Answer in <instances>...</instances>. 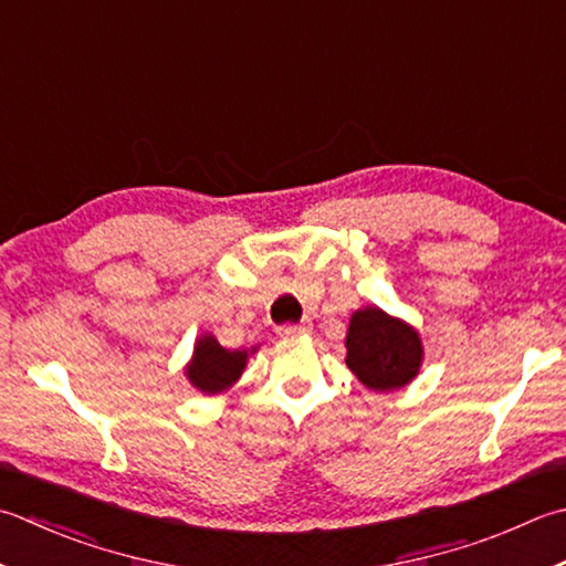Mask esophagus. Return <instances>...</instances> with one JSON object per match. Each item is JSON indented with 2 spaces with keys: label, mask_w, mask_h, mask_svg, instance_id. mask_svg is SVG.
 <instances>
[{
  "label": "esophagus",
  "mask_w": 566,
  "mask_h": 566,
  "mask_svg": "<svg viewBox=\"0 0 566 566\" xmlns=\"http://www.w3.org/2000/svg\"><path fill=\"white\" fill-rule=\"evenodd\" d=\"M276 334L282 338H296V336H304V334H312V324H286L276 328Z\"/></svg>",
  "instance_id": "esophagus-1"
}]
</instances>
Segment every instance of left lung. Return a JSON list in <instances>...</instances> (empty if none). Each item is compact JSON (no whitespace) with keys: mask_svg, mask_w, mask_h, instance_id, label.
I'll return each instance as SVG.
<instances>
[{"mask_svg":"<svg viewBox=\"0 0 566 566\" xmlns=\"http://www.w3.org/2000/svg\"><path fill=\"white\" fill-rule=\"evenodd\" d=\"M424 360L419 331L380 306L353 312L346 334V365L373 392L402 390L412 382Z\"/></svg>","mask_w":566,"mask_h":566,"instance_id":"1","label":"left lung"}]
</instances>
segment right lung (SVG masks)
<instances>
[{"label":"right lung","instance_id":"obj_1","mask_svg":"<svg viewBox=\"0 0 566 566\" xmlns=\"http://www.w3.org/2000/svg\"><path fill=\"white\" fill-rule=\"evenodd\" d=\"M258 348L260 346H252L250 350H228L220 346L213 334L198 336L193 343V356L184 368L186 380L203 395L226 392L228 387L240 380L250 356H254Z\"/></svg>","mask_w":566,"mask_h":566}]
</instances>
